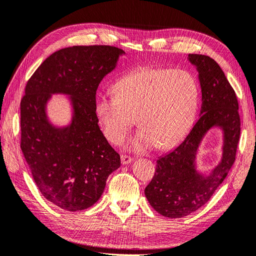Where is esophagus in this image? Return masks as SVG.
<instances>
[{
    "label": "esophagus",
    "mask_w": 256,
    "mask_h": 256,
    "mask_svg": "<svg viewBox=\"0 0 256 256\" xmlns=\"http://www.w3.org/2000/svg\"><path fill=\"white\" fill-rule=\"evenodd\" d=\"M120 160H122V165H127V164H129V162H132V158H131L129 156L122 154V156H120Z\"/></svg>",
    "instance_id": "obj_1"
}]
</instances>
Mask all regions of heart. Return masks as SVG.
<instances>
[{
	"label": "heart",
	"mask_w": 256,
	"mask_h": 256,
	"mask_svg": "<svg viewBox=\"0 0 256 256\" xmlns=\"http://www.w3.org/2000/svg\"><path fill=\"white\" fill-rule=\"evenodd\" d=\"M114 94L96 98V116L112 144L124 140L136 116L140 128L126 146L136 152L176 145L188 134L198 109V82L185 69L136 68L116 82Z\"/></svg>",
	"instance_id": "b5f03b06"
}]
</instances>
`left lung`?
<instances>
[{
    "instance_id": "8db88e82",
    "label": "left lung",
    "mask_w": 256,
    "mask_h": 256,
    "mask_svg": "<svg viewBox=\"0 0 256 256\" xmlns=\"http://www.w3.org/2000/svg\"><path fill=\"white\" fill-rule=\"evenodd\" d=\"M202 88L200 116L180 144L156 160V170L145 196L162 216L180 218L210 200L234 164L240 136L238 102L220 65L208 56L189 54ZM212 126L223 130V156L209 176L196 170L195 160L202 138Z\"/></svg>"
}]
</instances>
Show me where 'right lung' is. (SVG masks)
<instances>
[{
	"label": "right lung",
	"instance_id": "obj_1",
	"mask_svg": "<svg viewBox=\"0 0 256 256\" xmlns=\"http://www.w3.org/2000/svg\"><path fill=\"white\" fill-rule=\"evenodd\" d=\"M122 49L108 45L74 46L56 51L27 82L21 100V149L43 196L67 211L91 207L106 180L120 166L98 125L94 103L100 80L116 66ZM67 94L72 124L56 128L46 114L52 94Z\"/></svg>",
	"mask_w": 256,
	"mask_h": 256
}]
</instances>
